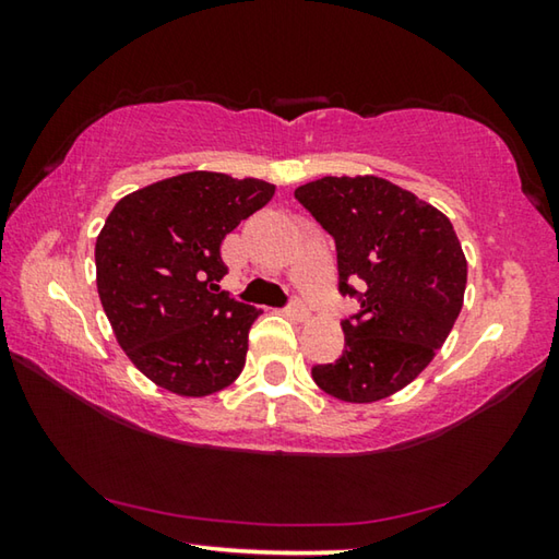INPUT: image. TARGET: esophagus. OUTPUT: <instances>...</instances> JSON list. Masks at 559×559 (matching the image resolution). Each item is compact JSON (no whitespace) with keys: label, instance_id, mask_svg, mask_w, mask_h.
<instances>
[{"label":"esophagus","instance_id":"obj_1","mask_svg":"<svg viewBox=\"0 0 559 559\" xmlns=\"http://www.w3.org/2000/svg\"><path fill=\"white\" fill-rule=\"evenodd\" d=\"M288 313L296 318V320H308V308H306V302H300V300H293L290 302Z\"/></svg>","mask_w":559,"mask_h":559}]
</instances>
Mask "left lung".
I'll return each instance as SVG.
<instances>
[{
  "label": "left lung",
  "mask_w": 559,
  "mask_h": 559,
  "mask_svg": "<svg viewBox=\"0 0 559 559\" xmlns=\"http://www.w3.org/2000/svg\"><path fill=\"white\" fill-rule=\"evenodd\" d=\"M296 200L335 239L340 293L362 308L343 320V357L313 380L335 400L380 402L427 370L456 323L468 276L459 236L437 206L374 175L316 179Z\"/></svg>",
  "instance_id": "obj_1"
}]
</instances>
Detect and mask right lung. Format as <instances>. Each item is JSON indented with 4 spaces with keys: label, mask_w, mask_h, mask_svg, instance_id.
<instances>
[{
    "label": "right lung",
    "mask_w": 559,
    "mask_h": 559,
    "mask_svg": "<svg viewBox=\"0 0 559 559\" xmlns=\"http://www.w3.org/2000/svg\"><path fill=\"white\" fill-rule=\"evenodd\" d=\"M276 187L222 173L159 179L112 206L96 239L103 310L130 362L163 390L206 396L241 374L259 308L219 290L224 236Z\"/></svg>",
    "instance_id": "right-lung-1"
}]
</instances>
